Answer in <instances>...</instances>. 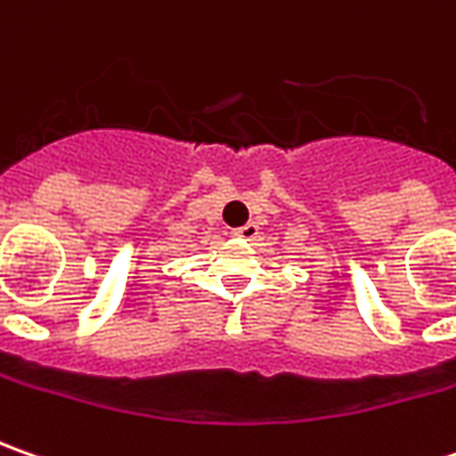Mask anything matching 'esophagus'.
I'll list each match as a JSON object with an SVG mask.
<instances>
[{"label":"esophagus","mask_w":456,"mask_h":456,"mask_svg":"<svg viewBox=\"0 0 456 456\" xmlns=\"http://www.w3.org/2000/svg\"><path fill=\"white\" fill-rule=\"evenodd\" d=\"M232 234H234V237H240V240H255V237L259 234V227L255 224V222H247L244 227H237Z\"/></svg>","instance_id":"1"}]
</instances>
